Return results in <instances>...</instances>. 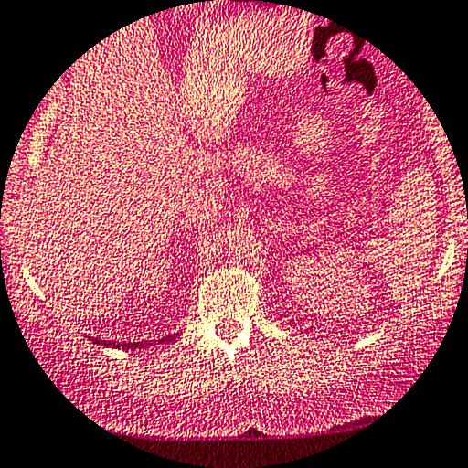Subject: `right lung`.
I'll use <instances>...</instances> for the list:
<instances>
[{
    "label": "right lung",
    "instance_id": "right-lung-1",
    "mask_svg": "<svg viewBox=\"0 0 468 468\" xmlns=\"http://www.w3.org/2000/svg\"><path fill=\"white\" fill-rule=\"evenodd\" d=\"M176 335H178V333H176ZM174 335V336H176ZM174 336H165V339H160L158 341V344H165V341H172L174 339ZM93 341V344H100V346H107V348H109V346H112V348H147V344H144V341H133V344H132V341H129V344H115V341H113V344H107V341H100V339H91Z\"/></svg>",
    "mask_w": 468,
    "mask_h": 468
}]
</instances>
